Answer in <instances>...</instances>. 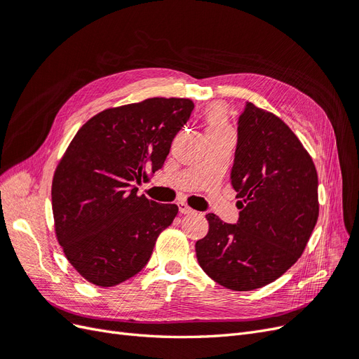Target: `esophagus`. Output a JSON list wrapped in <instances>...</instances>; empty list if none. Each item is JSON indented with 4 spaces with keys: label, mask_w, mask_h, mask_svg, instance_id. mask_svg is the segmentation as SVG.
Listing matches in <instances>:
<instances>
[{
    "label": "esophagus",
    "mask_w": 359,
    "mask_h": 359,
    "mask_svg": "<svg viewBox=\"0 0 359 359\" xmlns=\"http://www.w3.org/2000/svg\"><path fill=\"white\" fill-rule=\"evenodd\" d=\"M178 208H180L181 214H191V212H194L186 202H178Z\"/></svg>",
    "instance_id": "obj_1"
}]
</instances>
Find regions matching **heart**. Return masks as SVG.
Returning <instances> with one entry per match:
<instances>
[{"instance_id":"b5f03b06","label":"heart","mask_w":359,"mask_h":359,"mask_svg":"<svg viewBox=\"0 0 359 359\" xmlns=\"http://www.w3.org/2000/svg\"><path fill=\"white\" fill-rule=\"evenodd\" d=\"M206 121H208V130H215V132H220V130H227V115L226 109L222 104H212L206 115Z\"/></svg>"}]
</instances>
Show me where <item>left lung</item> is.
I'll return each instance as SVG.
<instances>
[{
  "instance_id": "obj_1",
  "label": "left lung",
  "mask_w": 359,
  "mask_h": 359,
  "mask_svg": "<svg viewBox=\"0 0 359 359\" xmlns=\"http://www.w3.org/2000/svg\"><path fill=\"white\" fill-rule=\"evenodd\" d=\"M231 184L236 224L206 215L196 243L201 268L232 290L269 285L297 262L319 217L318 172L295 133L274 114L245 103L238 118Z\"/></svg>"
}]
</instances>
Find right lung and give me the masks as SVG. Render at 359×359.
I'll list each match as a JSON object with an SVG mask.
<instances>
[{
  "instance_id": "add662e5",
  "label": "right lung",
  "mask_w": 359,
  "mask_h": 359,
  "mask_svg": "<svg viewBox=\"0 0 359 359\" xmlns=\"http://www.w3.org/2000/svg\"><path fill=\"white\" fill-rule=\"evenodd\" d=\"M189 99L154 97L86 121L60 160L52 211L64 255L90 283L111 287L142 269L175 203L137 196L136 182L163 168L193 111Z\"/></svg>"
}]
</instances>
